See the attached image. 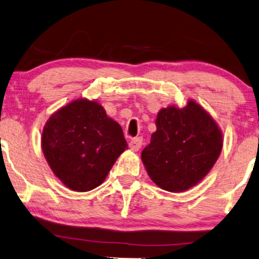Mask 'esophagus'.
I'll list each match as a JSON object with an SVG mask.
<instances>
[{"instance_id":"34e87169","label":"esophagus","mask_w":259,"mask_h":259,"mask_svg":"<svg viewBox=\"0 0 259 259\" xmlns=\"http://www.w3.org/2000/svg\"><path fill=\"white\" fill-rule=\"evenodd\" d=\"M143 138L138 137V138H133L132 140L130 141V147L132 148L133 151H139L141 146H143Z\"/></svg>"}]
</instances>
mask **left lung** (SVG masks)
<instances>
[{
  "label": "left lung",
  "instance_id": "left-lung-1",
  "mask_svg": "<svg viewBox=\"0 0 259 259\" xmlns=\"http://www.w3.org/2000/svg\"><path fill=\"white\" fill-rule=\"evenodd\" d=\"M157 132L141 152L148 176L162 190L183 192L200 182L217 161L223 136L213 119L194 101L158 113Z\"/></svg>",
  "mask_w": 259,
  "mask_h": 259
}]
</instances>
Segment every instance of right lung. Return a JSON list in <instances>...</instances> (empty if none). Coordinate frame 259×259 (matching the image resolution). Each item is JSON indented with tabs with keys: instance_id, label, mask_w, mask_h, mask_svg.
<instances>
[{
	"instance_id": "obj_1",
	"label": "right lung",
	"mask_w": 259,
	"mask_h": 259,
	"mask_svg": "<svg viewBox=\"0 0 259 259\" xmlns=\"http://www.w3.org/2000/svg\"><path fill=\"white\" fill-rule=\"evenodd\" d=\"M126 148L121 126L98 102L83 99L54 113L42 133V150L53 172L79 192L102 184Z\"/></svg>"
}]
</instances>
